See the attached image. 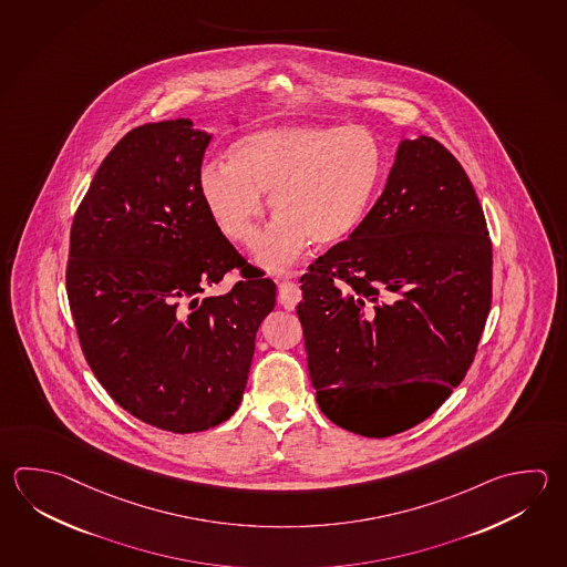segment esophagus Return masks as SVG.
Returning <instances> with one entry per match:
<instances>
[{
  "instance_id": "obj_1",
  "label": "esophagus",
  "mask_w": 567,
  "mask_h": 567,
  "mask_svg": "<svg viewBox=\"0 0 567 567\" xmlns=\"http://www.w3.org/2000/svg\"><path fill=\"white\" fill-rule=\"evenodd\" d=\"M299 300L300 289L295 285V282L285 280V282H280V285H278V302H280V307H282V309H295V307L299 305Z\"/></svg>"
}]
</instances>
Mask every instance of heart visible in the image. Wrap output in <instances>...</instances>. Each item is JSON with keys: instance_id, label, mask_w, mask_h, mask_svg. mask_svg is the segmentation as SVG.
Returning a JSON list of instances; mask_svg holds the SVG:
<instances>
[{"instance_id": "1", "label": "heart", "mask_w": 567, "mask_h": 567, "mask_svg": "<svg viewBox=\"0 0 567 567\" xmlns=\"http://www.w3.org/2000/svg\"><path fill=\"white\" fill-rule=\"evenodd\" d=\"M386 152L363 126L292 124L236 138L226 164L198 172V190L218 230L252 245L265 216L260 194L277 216L257 245L260 267L282 272L305 248L354 235L385 182Z\"/></svg>"}]
</instances>
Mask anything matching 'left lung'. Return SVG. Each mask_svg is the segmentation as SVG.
Returning a JSON list of instances; mask_svg holds the SVG:
<instances>
[{
  "instance_id": "1",
  "label": "left lung",
  "mask_w": 567,
  "mask_h": 567,
  "mask_svg": "<svg viewBox=\"0 0 567 567\" xmlns=\"http://www.w3.org/2000/svg\"><path fill=\"white\" fill-rule=\"evenodd\" d=\"M480 198L437 140H401L363 226L300 277L310 383L363 437L415 427L470 371L492 309Z\"/></svg>"
}]
</instances>
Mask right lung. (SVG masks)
Here are the masks:
<instances>
[{
	"label": "right lung",
	"instance_id": "right-lung-1",
	"mask_svg": "<svg viewBox=\"0 0 567 567\" xmlns=\"http://www.w3.org/2000/svg\"><path fill=\"white\" fill-rule=\"evenodd\" d=\"M210 138L186 118L130 130L70 233L65 289L90 369L130 415L172 433L230 419L277 302V285L248 275L204 206ZM235 267L244 280L230 293L199 299Z\"/></svg>",
	"mask_w": 567,
	"mask_h": 567
}]
</instances>
